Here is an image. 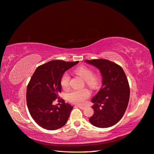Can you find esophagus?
Wrapping results in <instances>:
<instances>
[{"instance_id":"34e87169","label":"esophagus","mask_w":154,"mask_h":154,"mask_svg":"<svg viewBox=\"0 0 154 154\" xmlns=\"http://www.w3.org/2000/svg\"><path fill=\"white\" fill-rule=\"evenodd\" d=\"M75 107H77V108H79L80 109H85V106H80V105H75Z\"/></svg>"}]
</instances>
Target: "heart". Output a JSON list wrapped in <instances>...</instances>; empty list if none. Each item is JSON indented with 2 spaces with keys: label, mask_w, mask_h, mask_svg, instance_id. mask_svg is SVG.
Segmentation results:
<instances>
[{
  "label": "heart",
  "mask_w": 154,
  "mask_h": 154,
  "mask_svg": "<svg viewBox=\"0 0 154 154\" xmlns=\"http://www.w3.org/2000/svg\"><path fill=\"white\" fill-rule=\"evenodd\" d=\"M75 73L85 79L86 84L90 88H94L98 86L100 82V78L93 73L90 68L82 66L75 69ZM70 77L68 73H64L60 79V85L63 89L67 90L69 87ZM91 95L90 91L87 88L81 90H73L67 95V99L70 103L77 104H82L88 99Z\"/></svg>",
  "instance_id": "1"
}]
</instances>
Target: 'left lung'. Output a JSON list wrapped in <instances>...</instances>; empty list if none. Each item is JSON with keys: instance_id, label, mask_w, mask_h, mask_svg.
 <instances>
[{"instance_id": "obj_1", "label": "left lung", "mask_w": 154, "mask_h": 154, "mask_svg": "<svg viewBox=\"0 0 154 154\" xmlns=\"http://www.w3.org/2000/svg\"><path fill=\"white\" fill-rule=\"evenodd\" d=\"M99 69L103 86L91 99L94 113L90 119L91 125L108 128L119 121L124 116L130 99V86L121 66L106 59L86 60Z\"/></svg>"}]
</instances>
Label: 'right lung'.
<instances>
[{
	"mask_svg": "<svg viewBox=\"0 0 154 154\" xmlns=\"http://www.w3.org/2000/svg\"><path fill=\"white\" fill-rule=\"evenodd\" d=\"M75 62L53 60L39 66L33 73L27 86L26 103L31 116L42 128L57 130L67 122L73 106L59 99L60 79ZM62 103L60 107L54 105L55 99Z\"/></svg>",
	"mask_w": 154,
	"mask_h": 154,
	"instance_id": "right-lung-1",
	"label": "right lung"
}]
</instances>
